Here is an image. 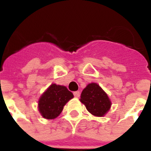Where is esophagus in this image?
Instances as JSON below:
<instances>
[{
  "instance_id": "1",
  "label": "esophagus",
  "mask_w": 151,
  "mask_h": 151,
  "mask_svg": "<svg viewBox=\"0 0 151 151\" xmlns=\"http://www.w3.org/2000/svg\"><path fill=\"white\" fill-rule=\"evenodd\" d=\"M73 94H74V96L76 97H79L80 92L79 91H75L74 93H73Z\"/></svg>"
}]
</instances>
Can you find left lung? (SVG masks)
Here are the masks:
<instances>
[{
	"instance_id": "8db88e82",
	"label": "left lung",
	"mask_w": 151,
	"mask_h": 151,
	"mask_svg": "<svg viewBox=\"0 0 151 151\" xmlns=\"http://www.w3.org/2000/svg\"><path fill=\"white\" fill-rule=\"evenodd\" d=\"M80 101L89 113L95 116H104L110 109L111 101L97 83H91L86 86L81 94Z\"/></svg>"
}]
</instances>
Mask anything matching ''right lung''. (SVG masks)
I'll return each mask as SVG.
<instances>
[{"instance_id":"1","label":"right lung","mask_w":151,"mask_h":151,"mask_svg":"<svg viewBox=\"0 0 151 151\" xmlns=\"http://www.w3.org/2000/svg\"><path fill=\"white\" fill-rule=\"evenodd\" d=\"M73 97V93L66 87L52 84L40 97L38 110L45 119H55L60 114L65 104Z\"/></svg>"}]
</instances>
